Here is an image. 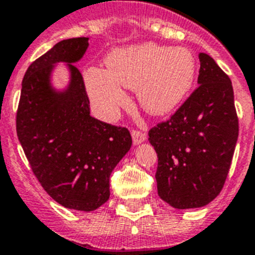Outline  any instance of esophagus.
I'll list each match as a JSON object with an SVG mask.
<instances>
[{
	"instance_id": "34e87169",
	"label": "esophagus",
	"mask_w": 255,
	"mask_h": 255,
	"mask_svg": "<svg viewBox=\"0 0 255 255\" xmlns=\"http://www.w3.org/2000/svg\"><path fill=\"white\" fill-rule=\"evenodd\" d=\"M132 138H133V143H141L146 140V133H143L140 129H132Z\"/></svg>"
}]
</instances>
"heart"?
<instances>
[{
    "label": "heart",
    "mask_w": 255,
    "mask_h": 255,
    "mask_svg": "<svg viewBox=\"0 0 255 255\" xmlns=\"http://www.w3.org/2000/svg\"><path fill=\"white\" fill-rule=\"evenodd\" d=\"M195 73L196 61L189 48L145 43L115 50L106 59V70H87L86 85L91 99L105 118H113L127 101L121 87L137 90L146 110L164 114L189 94Z\"/></svg>",
    "instance_id": "b5f03b06"
}]
</instances>
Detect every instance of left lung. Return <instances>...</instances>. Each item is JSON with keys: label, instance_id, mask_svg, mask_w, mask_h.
<instances>
[{"label": "left lung", "instance_id": "left-lung-1", "mask_svg": "<svg viewBox=\"0 0 255 255\" xmlns=\"http://www.w3.org/2000/svg\"><path fill=\"white\" fill-rule=\"evenodd\" d=\"M199 59L198 87L169 119L149 130L158 154V195L177 209L204 207L220 195L239 136L229 75L209 55Z\"/></svg>", "mask_w": 255, "mask_h": 255}]
</instances>
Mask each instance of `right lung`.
Masks as SVG:
<instances>
[{
  "mask_svg": "<svg viewBox=\"0 0 255 255\" xmlns=\"http://www.w3.org/2000/svg\"><path fill=\"white\" fill-rule=\"evenodd\" d=\"M88 38L57 42L33 61L21 83L16 133L32 172L45 191L63 207L97 209L109 199L110 174L132 145L129 130L90 115V99L78 61ZM57 61L70 63L72 79L65 93L49 86Z\"/></svg>",
  "mask_w": 255,
  "mask_h": 255,
  "instance_id": "add662e5",
  "label": "right lung"
}]
</instances>
